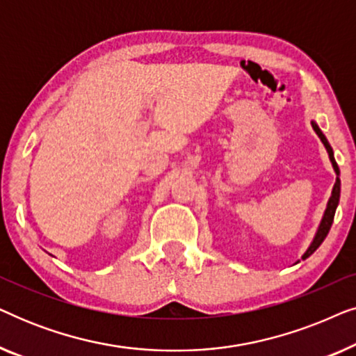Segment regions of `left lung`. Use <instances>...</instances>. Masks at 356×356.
<instances>
[{"instance_id": "8db88e82", "label": "left lung", "mask_w": 356, "mask_h": 356, "mask_svg": "<svg viewBox=\"0 0 356 356\" xmlns=\"http://www.w3.org/2000/svg\"><path fill=\"white\" fill-rule=\"evenodd\" d=\"M311 126H313V129L316 131V134L319 136L321 143L324 144L325 150H327L330 163H332L334 172H335V175H337V178H335V184H334V188H332V194H330V197H329V201H327V206H325L324 216H323V218H321V223H319L318 230H316V235L313 238V241H311V245L308 246V250L305 251V254L301 256V259H303V261L306 259V257H309L311 254H313V252L321 246V243L325 240V236H327L330 227H332L334 216H335V209H337L339 201H340V178H339L340 177V170H339L337 162H335V159H334V150H332V147H330L329 140L325 139V136L323 134V131L319 129L318 123H316V121H311Z\"/></svg>"}]
</instances>
